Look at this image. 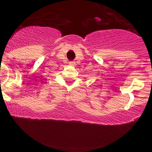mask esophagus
<instances>
[{
  "label": "esophagus",
  "mask_w": 152,
  "mask_h": 152,
  "mask_svg": "<svg viewBox=\"0 0 152 152\" xmlns=\"http://www.w3.org/2000/svg\"><path fill=\"white\" fill-rule=\"evenodd\" d=\"M69 64H70V65H72V66H74V65L75 64V61H70Z\"/></svg>",
  "instance_id": "esophagus-1"
}]
</instances>
